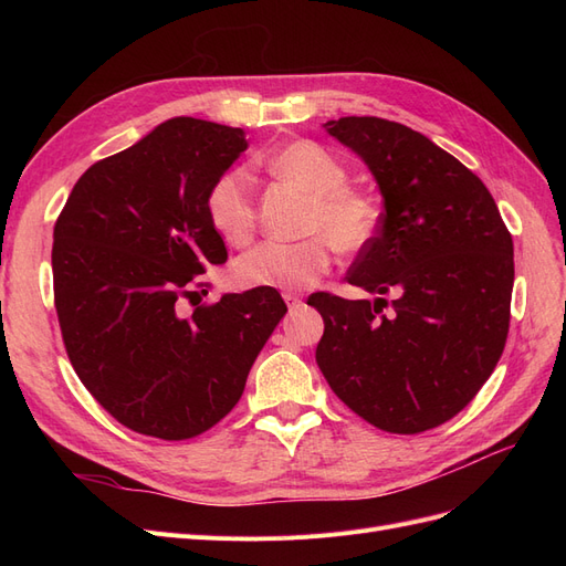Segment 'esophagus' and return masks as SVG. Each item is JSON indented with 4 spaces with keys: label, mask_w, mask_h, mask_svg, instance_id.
Here are the masks:
<instances>
[{
    "label": "esophagus",
    "mask_w": 566,
    "mask_h": 566,
    "mask_svg": "<svg viewBox=\"0 0 566 566\" xmlns=\"http://www.w3.org/2000/svg\"><path fill=\"white\" fill-rule=\"evenodd\" d=\"M283 300H285L290 310H295V306L302 304V295H297V293H283Z\"/></svg>",
    "instance_id": "34e87169"
}]
</instances>
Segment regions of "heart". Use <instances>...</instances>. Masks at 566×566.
I'll use <instances>...</instances> for the list:
<instances>
[{"label":"heart","instance_id":"1","mask_svg":"<svg viewBox=\"0 0 566 566\" xmlns=\"http://www.w3.org/2000/svg\"><path fill=\"white\" fill-rule=\"evenodd\" d=\"M266 169L300 191L304 205L297 243L269 241L245 252L233 264V281L241 287L302 290L316 283L339 252L366 250L380 227V208L366 191L349 186L347 169L333 153L314 142H293L266 158ZM212 229L231 245H248L256 229L252 177L243 167L221 172L205 198Z\"/></svg>","mask_w":566,"mask_h":566}]
</instances>
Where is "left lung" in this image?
I'll use <instances>...</instances> for the list:
<instances>
[{"mask_svg": "<svg viewBox=\"0 0 566 566\" xmlns=\"http://www.w3.org/2000/svg\"><path fill=\"white\" fill-rule=\"evenodd\" d=\"M323 127L368 165L385 212L347 273L380 297L306 300L325 323L316 364L366 422L391 434L432 430L476 397L503 354L512 235L482 179L420 132L354 115ZM387 292L398 300L382 315Z\"/></svg>", "mask_w": 566, "mask_h": 566, "instance_id": "8db88e82", "label": "left lung"}]
</instances>
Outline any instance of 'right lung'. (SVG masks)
Instances as JSON below:
<instances>
[{
    "mask_svg": "<svg viewBox=\"0 0 566 566\" xmlns=\"http://www.w3.org/2000/svg\"><path fill=\"white\" fill-rule=\"evenodd\" d=\"M245 148L243 129L172 117L94 163L56 219L51 269L67 358L132 432H208L243 397L287 312L276 290L254 287L182 314L184 301L208 293L205 269L229 256L205 198Z\"/></svg>",
    "mask_w": 566,
    "mask_h": 566,
    "instance_id": "obj_1",
    "label": "right lung"
}]
</instances>
